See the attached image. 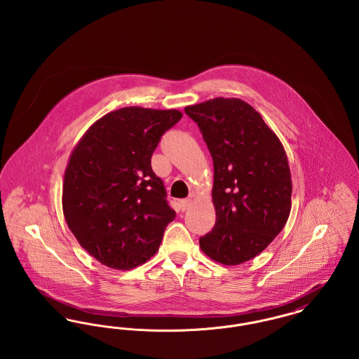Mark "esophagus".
<instances>
[{"label": "esophagus", "instance_id": "esophagus-1", "mask_svg": "<svg viewBox=\"0 0 359 359\" xmlns=\"http://www.w3.org/2000/svg\"><path fill=\"white\" fill-rule=\"evenodd\" d=\"M191 205V202H189V199H184V201H180V203H179V210L182 211V212H184L186 210H188V207Z\"/></svg>", "mask_w": 359, "mask_h": 359}]
</instances>
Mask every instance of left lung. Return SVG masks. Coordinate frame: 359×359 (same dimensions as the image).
I'll list each match as a JSON object with an SVG mask.
<instances>
[{"instance_id": "1", "label": "left lung", "mask_w": 359, "mask_h": 359, "mask_svg": "<svg viewBox=\"0 0 359 359\" xmlns=\"http://www.w3.org/2000/svg\"><path fill=\"white\" fill-rule=\"evenodd\" d=\"M214 163V229L199 239L207 256L238 265L259 255L290 212V165L280 140L249 104L214 98L187 106Z\"/></svg>"}]
</instances>
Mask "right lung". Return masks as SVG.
Segmentation results:
<instances>
[{"label": "right lung", "instance_id": "add662e5", "mask_svg": "<svg viewBox=\"0 0 359 359\" xmlns=\"http://www.w3.org/2000/svg\"><path fill=\"white\" fill-rule=\"evenodd\" d=\"M182 113L123 107L106 114L69 157L63 212L82 248L113 269H132L158 250L175 211L151 158Z\"/></svg>", "mask_w": 359, "mask_h": 359}]
</instances>
